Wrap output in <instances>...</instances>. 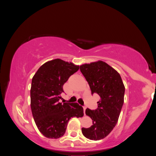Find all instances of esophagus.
Masks as SVG:
<instances>
[{
  "mask_svg": "<svg viewBox=\"0 0 156 156\" xmlns=\"http://www.w3.org/2000/svg\"><path fill=\"white\" fill-rule=\"evenodd\" d=\"M86 108H87V107H86L85 106L83 107V111H84V114H85V110H86Z\"/></svg>",
  "mask_w": 156,
  "mask_h": 156,
  "instance_id": "1",
  "label": "esophagus"
}]
</instances>
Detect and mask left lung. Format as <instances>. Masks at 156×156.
I'll return each instance as SVG.
<instances>
[{"label":"left lung","mask_w":156,"mask_h":156,"mask_svg":"<svg viewBox=\"0 0 156 156\" xmlns=\"http://www.w3.org/2000/svg\"><path fill=\"white\" fill-rule=\"evenodd\" d=\"M80 70L92 94L96 93L100 97L96 109H86L92 125L88 128L83 127L81 131L87 139L98 140L106 137L117 124L124 104L125 87L120 74L103 61L83 64Z\"/></svg>","instance_id":"left-lung-1"}]
</instances>
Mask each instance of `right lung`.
Instances as JSON below:
<instances>
[{"label": "right lung", "mask_w": 156, "mask_h": 156, "mask_svg": "<svg viewBox=\"0 0 156 156\" xmlns=\"http://www.w3.org/2000/svg\"><path fill=\"white\" fill-rule=\"evenodd\" d=\"M79 66L57 58L44 64L32 77L30 107L39 131L49 139L62 136L72 117H82L83 108L77 103H60L63 85Z\"/></svg>", "instance_id": "1"}]
</instances>
